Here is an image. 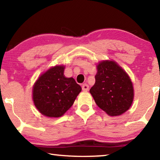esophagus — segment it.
I'll return each instance as SVG.
<instances>
[{"label": "esophagus", "mask_w": 160, "mask_h": 160, "mask_svg": "<svg viewBox=\"0 0 160 160\" xmlns=\"http://www.w3.org/2000/svg\"><path fill=\"white\" fill-rule=\"evenodd\" d=\"M82 89L83 91H88L89 90V85L87 84H83L82 85Z\"/></svg>", "instance_id": "34e87169"}]
</instances>
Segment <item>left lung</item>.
I'll return each mask as SVG.
<instances>
[{
    "label": "left lung",
    "mask_w": 160,
    "mask_h": 160,
    "mask_svg": "<svg viewBox=\"0 0 160 160\" xmlns=\"http://www.w3.org/2000/svg\"><path fill=\"white\" fill-rule=\"evenodd\" d=\"M97 69L95 83L90 90L95 103L110 116L125 112L134 98L133 86L129 75L112 60L99 62Z\"/></svg>",
    "instance_id": "1"
}]
</instances>
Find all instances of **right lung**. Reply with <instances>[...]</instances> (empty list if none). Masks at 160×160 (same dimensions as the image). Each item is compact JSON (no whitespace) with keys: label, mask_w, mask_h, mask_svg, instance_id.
I'll return each instance as SVG.
<instances>
[{"label":"right lung","mask_w":160,"mask_h":160,"mask_svg":"<svg viewBox=\"0 0 160 160\" xmlns=\"http://www.w3.org/2000/svg\"><path fill=\"white\" fill-rule=\"evenodd\" d=\"M65 66L56 65L40 76L32 88V100L39 112L49 118H59L73 105L81 92L72 78H65Z\"/></svg>","instance_id":"obj_1"}]
</instances>
